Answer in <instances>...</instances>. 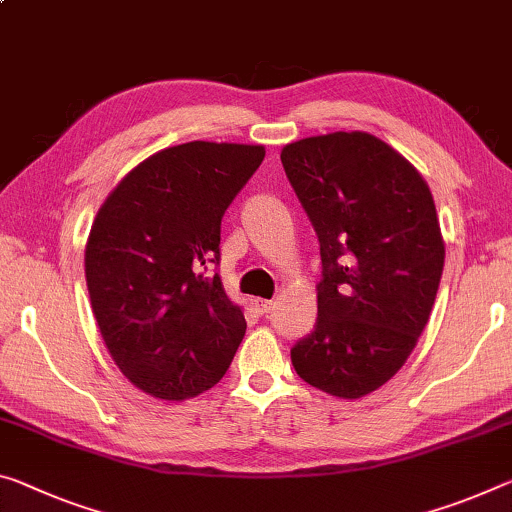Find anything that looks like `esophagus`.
Here are the masks:
<instances>
[{
	"label": "esophagus",
	"instance_id": "34e87169",
	"mask_svg": "<svg viewBox=\"0 0 512 512\" xmlns=\"http://www.w3.org/2000/svg\"><path fill=\"white\" fill-rule=\"evenodd\" d=\"M253 307L259 314H269L275 307V303H273V300H266V298H253Z\"/></svg>",
	"mask_w": 512,
	"mask_h": 512
}]
</instances>
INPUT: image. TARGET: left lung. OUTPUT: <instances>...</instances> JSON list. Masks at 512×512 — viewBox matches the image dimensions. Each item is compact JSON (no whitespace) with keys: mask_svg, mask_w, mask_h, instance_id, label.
Instances as JSON below:
<instances>
[{"mask_svg":"<svg viewBox=\"0 0 512 512\" xmlns=\"http://www.w3.org/2000/svg\"><path fill=\"white\" fill-rule=\"evenodd\" d=\"M282 166L321 246L314 330L291 348L312 387L360 399L415 351L444 269L433 193L392 145L367 132L287 143Z\"/></svg>","mask_w":512,"mask_h":512,"instance_id":"1","label":"left lung"}]
</instances>
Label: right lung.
Masks as SVG:
<instances>
[{"label":"right lung","mask_w":512,"mask_h":512,"mask_svg":"<svg viewBox=\"0 0 512 512\" xmlns=\"http://www.w3.org/2000/svg\"><path fill=\"white\" fill-rule=\"evenodd\" d=\"M264 145L191 141L154 152L118 182L86 241V285L123 376L161 401L193 399L225 376L246 319L225 294L221 218Z\"/></svg>","instance_id":"1"}]
</instances>
